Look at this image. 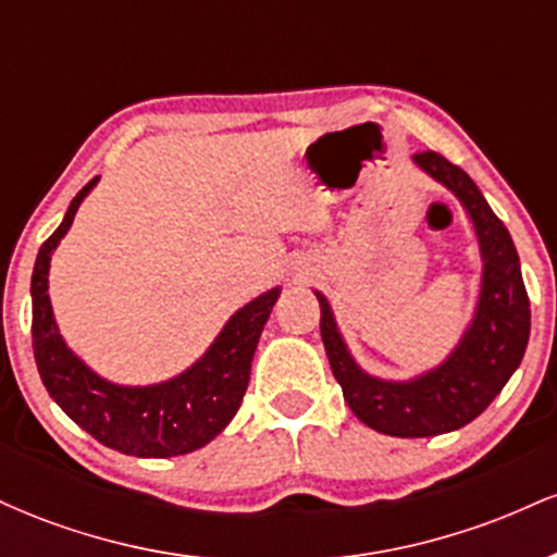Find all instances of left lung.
<instances>
[{
  "mask_svg": "<svg viewBox=\"0 0 557 557\" xmlns=\"http://www.w3.org/2000/svg\"><path fill=\"white\" fill-rule=\"evenodd\" d=\"M413 162L456 194L474 222L482 248L484 272L476 314L456 350L417 380H376L348 354L327 298L317 293L322 343L345 403L363 424L389 437H434L474 421L519 369L532 327L519 253L508 227L492 212L476 183L437 151H419Z\"/></svg>",
  "mask_w": 557,
  "mask_h": 557,
  "instance_id": "8db88e82",
  "label": "left lung"
}]
</instances>
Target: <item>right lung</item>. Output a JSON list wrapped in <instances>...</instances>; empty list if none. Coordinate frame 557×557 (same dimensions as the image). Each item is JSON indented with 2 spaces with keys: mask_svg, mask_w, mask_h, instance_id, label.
<instances>
[{
  "mask_svg": "<svg viewBox=\"0 0 557 557\" xmlns=\"http://www.w3.org/2000/svg\"><path fill=\"white\" fill-rule=\"evenodd\" d=\"M99 177L70 201L62 225L38 248L30 296H34V356L44 387L75 424L112 450L138 458L185 456L214 440L238 413L251 376L253 350L280 287L235 311L207 354L183 374L149 387H123L101 380L62 341L49 300V261L65 238Z\"/></svg>",
  "mask_w": 557,
  "mask_h": 557,
  "instance_id": "right-lung-1",
  "label": "right lung"
}]
</instances>
